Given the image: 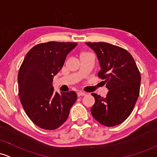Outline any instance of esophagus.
I'll list each match as a JSON object with an SVG mask.
<instances>
[{"mask_svg":"<svg viewBox=\"0 0 157 157\" xmlns=\"http://www.w3.org/2000/svg\"><path fill=\"white\" fill-rule=\"evenodd\" d=\"M86 93L84 92H82V91H79L77 92V96L80 97V96H83V95H85Z\"/></svg>","mask_w":157,"mask_h":157,"instance_id":"34e87169","label":"esophagus"}]
</instances>
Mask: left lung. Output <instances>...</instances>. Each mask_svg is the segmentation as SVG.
<instances>
[{
    "label": "left lung",
    "mask_w": 157,
    "mask_h": 157,
    "mask_svg": "<svg viewBox=\"0 0 157 157\" xmlns=\"http://www.w3.org/2000/svg\"><path fill=\"white\" fill-rule=\"evenodd\" d=\"M86 44L97 54L101 68L98 77L109 90L105 98L92 93L95 98L92 115L104 126H117L125 121L134 109L140 92V71L126 49L105 42Z\"/></svg>",
    "instance_id": "1"
}]
</instances>
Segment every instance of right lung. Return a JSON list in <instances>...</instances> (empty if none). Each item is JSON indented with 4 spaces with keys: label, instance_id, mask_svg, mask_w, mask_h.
Instances as JSON below:
<instances>
[{
    "label": "right lung",
    "instance_id": "1",
    "mask_svg": "<svg viewBox=\"0 0 157 157\" xmlns=\"http://www.w3.org/2000/svg\"><path fill=\"white\" fill-rule=\"evenodd\" d=\"M77 43L49 41L28 52L18 74L19 97L29 119L47 130L56 129L68 117L77 98L75 92H54L53 77L62 69L66 56Z\"/></svg>",
    "mask_w": 157,
    "mask_h": 157
}]
</instances>
